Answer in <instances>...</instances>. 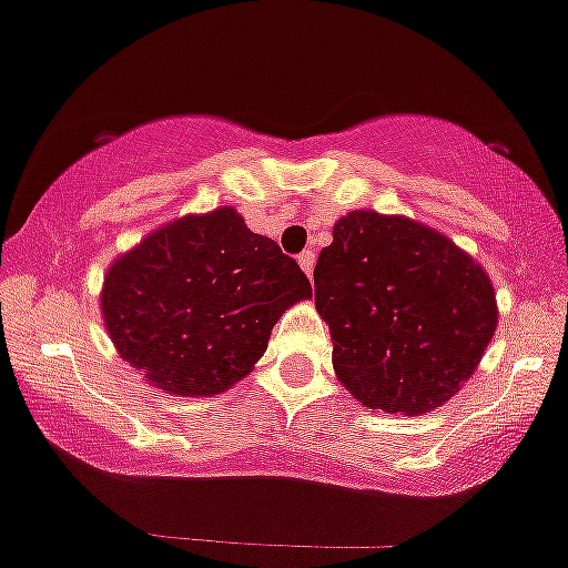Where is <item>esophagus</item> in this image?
<instances>
[{
    "mask_svg": "<svg viewBox=\"0 0 568 568\" xmlns=\"http://www.w3.org/2000/svg\"><path fill=\"white\" fill-rule=\"evenodd\" d=\"M297 265H301L303 273H306V276L312 278V273H314V251H303V254L297 256Z\"/></svg>",
    "mask_w": 568,
    "mask_h": 568,
    "instance_id": "esophagus-1",
    "label": "esophagus"
}]
</instances>
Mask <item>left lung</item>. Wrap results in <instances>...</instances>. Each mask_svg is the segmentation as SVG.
<instances>
[{
  "label": "left lung",
  "instance_id": "1",
  "mask_svg": "<svg viewBox=\"0 0 568 568\" xmlns=\"http://www.w3.org/2000/svg\"><path fill=\"white\" fill-rule=\"evenodd\" d=\"M336 378L362 406L434 412L475 373L497 328L486 271L453 240L403 215L358 210L334 223L314 265Z\"/></svg>",
  "mask_w": 568,
  "mask_h": 568
}]
</instances>
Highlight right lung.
I'll list each match as a JSON object with an SVG mask.
<instances>
[{
    "mask_svg": "<svg viewBox=\"0 0 568 568\" xmlns=\"http://www.w3.org/2000/svg\"><path fill=\"white\" fill-rule=\"evenodd\" d=\"M312 284L232 206L184 215L110 265L101 317L123 362L156 389L212 397L267 351L273 325Z\"/></svg>",
    "mask_w": 568,
    "mask_h": 568,
    "instance_id": "add662e5",
    "label": "right lung"
}]
</instances>
